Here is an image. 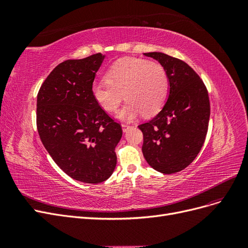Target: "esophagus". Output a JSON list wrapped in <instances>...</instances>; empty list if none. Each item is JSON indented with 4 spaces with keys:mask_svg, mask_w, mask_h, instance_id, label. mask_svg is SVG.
<instances>
[{
    "mask_svg": "<svg viewBox=\"0 0 248 248\" xmlns=\"http://www.w3.org/2000/svg\"><path fill=\"white\" fill-rule=\"evenodd\" d=\"M130 125H128V124H122V128H123V132H126L127 130H128L129 128H130Z\"/></svg>",
    "mask_w": 248,
    "mask_h": 248,
    "instance_id": "esophagus-1",
    "label": "esophagus"
}]
</instances>
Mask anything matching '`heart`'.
Instances as JSON below:
<instances>
[{
  "label": "heart",
  "instance_id": "obj_1",
  "mask_svg": "<svg viewBox=\"0 0 248 248\" xmlns=\"http://www.w3.org/2000/svg\"><path fill=\"white\" fill-rule=\"evenodd\" d=\"M107 82L92 86L94 99L108 112H114L127 100L119 117L132 120L158 112L169 91V77L164 67L155 61L124 58L112 64L106 73Z\"/></svg>",
  "mask_w": 248,
  "mask_h": 248
}]
</instances>
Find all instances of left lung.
<instances>
[{
    "label": "left lung",
    "mask_w": 248,
    "mask_h": 248,
    "mask_svg": "<svg viewBox=\"0 0 248 248\" xmlns=\"http://www.w3.org/2000/svg\"><path fill=\"white\" fill-rule=\"evenodd\" d=\"M167 70L170 94L162 109L139 125L147 162L162 174H174L194 160L204 145L210 119L208 90L184 61L162 52H146Z\"/></svg>",
    "instance_id": "8db88e82"
}]
</instances>
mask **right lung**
Listing matches in <instances>:
<instances>
[{"label": "right lung", "instance_id": "1", "mask_svg": "<svg viewBox=\"0 0 248 248\" xmlns=\"http://www.w3.org/2000/svg\"><path fill=\"white\" fill-rule=\"evenodd\" d=\"M104 56L66 60L52 70L37 95L36 123L51 158L78 181L98 184L117 164L115 148L122 126L110 118L92 94Z\"/></svg>", "mask_w": 248, "mask_h": 248}]
</instances>
